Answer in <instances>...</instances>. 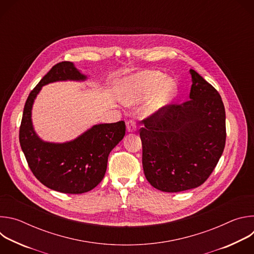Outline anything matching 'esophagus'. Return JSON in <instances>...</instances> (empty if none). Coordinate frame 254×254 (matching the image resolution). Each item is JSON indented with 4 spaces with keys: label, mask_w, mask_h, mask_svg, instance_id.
Here are the masks:
<instances>
[{
    "label": "esophagus",
    "mask_w": 254,
    "mask_h": 254,
    "mask_svg": "<svg viewBox=\"0 0 254 254\" xmlns=\"http://www.w3.org/2000/svg\"><path fill=\"white\" fill-rule=\"evenodd\" d=\"M127 130L128 132H133V131L136 130V124H135L134 121L130 120L127 123Z\"/></svg>",
    "instance_id": "obj_1"
}]
</instances>
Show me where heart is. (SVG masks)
<instances>
[{
  "label": "heart",
  "mask_w": 254,
  "mask_h": 254,
  "mask_svg": "<svg viewBox=\"0 0 254 254\" xmlns=\"http://www.w3.org/2000/svg\"><path fill=\"white\" fill-rule=\"evenodd\" d=\"M121 99L127 105L139 103L151 96L146 104L149 114L168 106L177 92V84L160 71L144 70L123 78L119 82Z\"/></svg>",
  "instance_id": "obj_1"
}]
</instances>
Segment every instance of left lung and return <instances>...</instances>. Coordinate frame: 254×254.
Instances as JSON below:
<instances>
[{"mask_svg":"<svg viewBox=\"0 0 254 254\" xmlns=\"http://www.w3.org/2000/svg\"><path fill=\"white\" fill-rule=\"evenodd\" d=\"M190 100L170 104L141 121L142 168L149 183L163 192L201 186L222 156L225 108L220 94L193 69Z\"/></svg>","mask_w":254,"mask_h":254,"instance_id":"left-lung-1","label":"left lung"}]
</instances>
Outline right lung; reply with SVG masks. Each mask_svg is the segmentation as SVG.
<instances>
[{
  "label": "right lung",
  "mask_w": 254,
  "mask_h": 254,
  "mask_svg": "<svg viewBox=\"0 0 254 254\" xmlns=\"http://www.w3.org/2000/svg\"><path fill=\"white\" fill-rule=\"evenodd\" d=\"M75 65H54L29 94L23 112L19 139L34 176L47 188L66 194H82L95 188L104 177L108 155L124 138L125 122L94 125L76 138L65 142L45 141L36 133L32 107L42 86L57 81H85Z\"/></svg>",
  "instance_id": "1"
}]
</instances>
